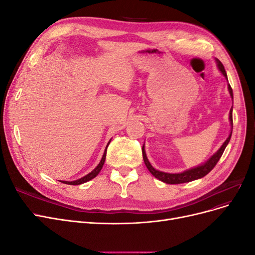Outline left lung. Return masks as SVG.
<instances>
[{
    "mask_svg": "<svg viewBox=\"0 0 255 255\" xmlns=\"http://www.w3.org/2000/svg\"><path fill=\"white\" fill-rule=\"evenodd\" d=\"M216 63H217V67H218L219 70L221 71V73L225 75L226 79L228 80L227 72H226L225 67H223L221 61L219 59H216ZM228 89H229L231 98L233 99V90H232V88H231L230 84L228 85ZM232 112H233V107H232V109H231L230 116H229L230 123H231V133H230L229 137L227 138V140L222 143V145L220 146V149L217 152H216L211 158H208L204 164L200 165L198 167H195V168L188 169V170L180 172V173H167V172H163V171H158L150 164V161L148 160V157H146V154H145V151H144V148H143L144 144H143L142 145V156H143V161H144L146 168H148V170L152 173V175L155 176L156 179H158L159 181L164 182L166 184L187 183V182H191V181H195V180H198V179H201V177L205 176L208 172L212 171V169L216 166V164L218 163V160L220 159L223 151H225L226 146L228 145V143H229V141L231 139V136H232V129H233V116H232Z\"/></svg>",
    "mask_w": 255,
    "mask_h": 255,
    "instance_id": "left-lung-1",
    "label": "left lung"
}]
</instances>
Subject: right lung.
Masks as SVG:
<instances>
[{
    "mask_svg": "<svg viewBox=\"0 0 255 255\" xmlns=\"http://www.w3.org/2000/svg\"><path fill=\"white\" fill-rule=\"evenodd\" d=\"M110 142H111V140L109 141V143H107V145H106V149H105V151H104V154H103V156H102L101 161H100L99 165H98V166H97V167L94 169V170H92L90 173H88L87 175H85V176L81 177V179L76 180V181H71V182H68V181H60V182H61V183H65V184H68V185H80V184H83V183H86V182H88V181H90V180L94 179V177H96V176L99 174V172L101 171V169H102V167H103V165H104L105 157H106V150H107V146H109Z\"/></svg>",
    "mask_w": 255,
    "mask_h": 255,
    "instance_id": "right-lung-1",
    "label": "right lung"
}]
</instances>
